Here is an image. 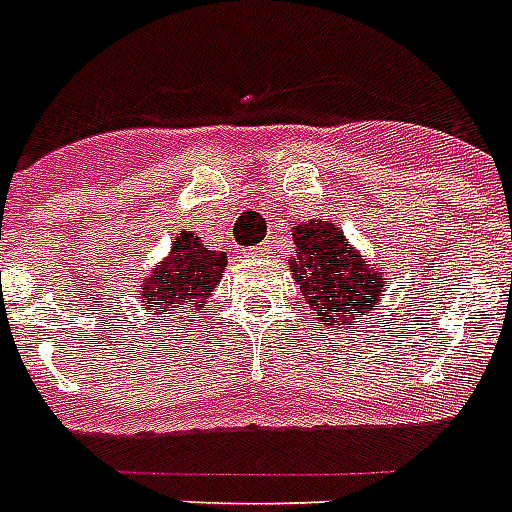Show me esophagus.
<instances>
[{
    "label": "esophagus",
    "mask_w": 512,
    "mask_h": 512,
    "mask_svg": "<svg viewBox=\"0 0 512 512\" xmlns=\"http://www.w3.org/2000/svg\"><path fill=\"white\" fill-rule=\"evenodd\" d=\"M244 255H247L249 260H257V257L268 255V247H265V244H260V247H249L247 252H244Z\"/></svg>",
    "instance_id": "34e87169"
}]
</instances>
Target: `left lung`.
Wrapping results in <instances>:
<instances>
[{
	"label": "left lung",
	"mask_w": 512,
	"mask_h": 512,
	"mask_svg": "<svg viewBox=\"0 0 512 512\" xmlns=\"http://www.w3.org/2000/svg\"><path fill=\"white\" fill-rule=\"evenodd\" d=\"M292 239L297 247L292 268L305 305L316 319H329V327H340L356 324V319L380 308V297L388 284L377 268L366 263V257L353 252L335 225L311 220L297 225Z\"/></svg>",
	"instance_id": "left-lung-1"
}]
</instances>
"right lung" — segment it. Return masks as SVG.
I'll use <instances>...</instances> for the list:
<instances>
[{"label": "right lung", "mask_w": 512, "mask_h": 512, "mask_svg": "<svg viewBox=\"0 0 512 512\" xmlns=\"http://www.w3.org/2000/svg\"><path fill=\"white\" fill-rule=\"evenodd\" d=\"M228 260L223 252H212L193 236L183 231L175 239L170 257L162 265H156L146 284L140 287V300L159 319H172L167 313H180V308L189 305L183 313L199 311L207 303V295L223 279Z\"/></svg>", "instance_id": "obj_1"}]
</instances>
